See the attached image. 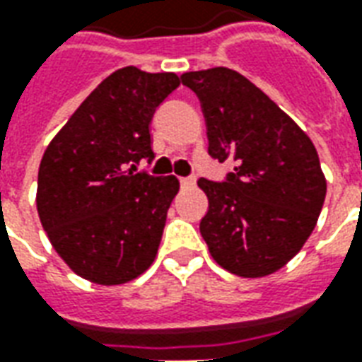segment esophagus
Instances as JSON below:
<instances>
[{"label": "esophagus", "mask_w": 362, "mask_h": 362, "mask_svg": "<svg viewBox=\"0 0 362 362\" xmlns=\"http://www.w3.org/2000/svg\"><path fill=\"white\" fill-rule=\"evenodd\" d=\"M196 184V180L192 176H186V178H180V186L182 188H192Z\"/></svg>", "instance_id": "34e87169"}]
</instances>
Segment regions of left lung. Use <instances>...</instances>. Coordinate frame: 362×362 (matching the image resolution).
<instances>
[{"label":"left lung","instance_id":"left-lung-1","mask_svg":"<svg viewBox=\"0 0 362 362\" xmlns=\"http://www.w3.org/2000/svg\"><path fill=\"white\" fill-rule=\"evenodd\" d=\"M209 155L233 160L223 182L199 178L209 199L199 233L213 259L240 277H264L295 258L316 227L326 178L310 137L272 98L228 67L189 71Z\"/></svg>","mask_w":362,"mask_h":362}]
</instances>
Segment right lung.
I'll return each instance as SVG.
<instances>
[{"instance_id": "add662e5", "label": "right lung", "mask_w": 362, "mask_h": 362, "mask_svg": "<svg viewBox=\"0 0 362 362\" xmlns=\"http://www.w3.org/2000/svg\"><path fill=\"white\" fill-rule=\"evenodd\" d=\"M180 79L134 66L108 75L44 151L36 207L54 250L83 279L122 285L157 256L176 176L135 173L155 158L149 124Z\"/></svg>"}]
</instances>
